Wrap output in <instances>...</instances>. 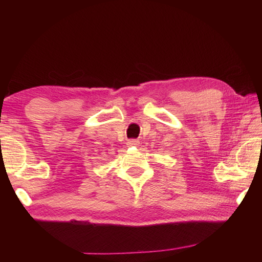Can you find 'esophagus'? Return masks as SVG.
Here are the masks:
<instances>
[{"label":"esophagus","instance_id":"1","mask_svg":"<svg viewBox=\"0 0 262 262\" xmlns=\"http://www.w3.org/2000/svg\"><path fill=\"white\" fill-rule=\"evenodd\" d=\"M138 143H140V142H138L137 140H129V141H128V145H129V146H137L138 145Z\"/></svg>","mask_w":262,"mask_h":262}]
</instances>
